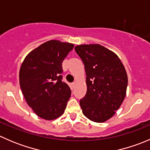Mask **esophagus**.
Returning a JSON list of instances; mask_svg holds the SVG:
<instances>
[{
    "mask_svg": "<svg viewBox=\"0 0 150 150\" xmlns=\"http://www.w3.org/2000/svg\"><path fill=\"white\" fill-rule=\"evenodd\" d=\"M75 85H76V83H75V82H73V83H72V88H75Z\"/></svg>",
    "mask_w": 150,
    "mask_h": 150,
    "instance_id": "esophagus-1",
    "label": "esophagus"
}]
</instances>
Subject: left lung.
<instances>
[{
	"instance_id": "8db88e82",
	"label": "left lung",
	"mask_w": 150,
	"mask_h": 150,
	"mask_svg": "<svg viewBox=\"0 0 150 150\" xmlns=\"http://www.w3.org/2000/svg\"><path fill=\"white\" fill-rule=\"evenodd\" d=\"M85 66L87 91L80 100L87 118L102 122L112 117L125 99L128 76L115 53L99 44L75 47Z\"/></svg>"
}]
</instances>
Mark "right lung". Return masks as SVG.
Here are the masks:
<instances>
[{
  "label": "right lung",
  "instance_id": "obj_1",
  "mask_svg": "<svg viewBox=\"0 0 150 150\" xmlns=\"http://www.w3.org/2000/svg\"><path fill=\"white\" fill-rule=\"evenodd\" d=\"M74 45L52 40L29 53L19 71V84L37 115L54 120L64 113L71 90L62 81V62Z\"/></svg>",
  "mask_w": 150,
  "mask_h": 150
}]
</instances>
